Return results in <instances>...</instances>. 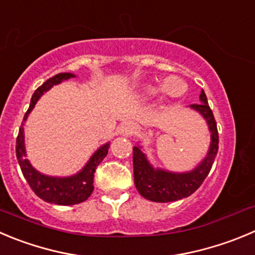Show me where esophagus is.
<instances>
[{
  "instance_id": "1",
  "label": "esophagus",
  "mask_w": 255,
  "mask_h": 255,
  "mask_svg": "<svg viewBox=\"0 0 255 255\" xmlns=\"http://www.w3.org/2000/svg\"><path fill=\"white\" fill-rule=\"evenodd\" d=\"M136 124L131 123V121H129V123H124L123 125L120 126V132L124 135H132L136 132Z\"/></svg>"
}]
</instances>
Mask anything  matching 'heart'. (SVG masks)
Wrapping results in <instances>:
<instances>
[{"instance_id": "b5f03b06", "label": "heart", "mask_w": 255, "mask_h": 255, "mask_svg": "<svg viewBox=\"0 0 255 255\" xmlns=\"http://www.w3.org/2000/svg\"><path fill=\"white\" fill-rule=\"evenodd\" d=\"M161 89L164 93L169 94V95H179V94H181V90H183V82H181V80L176 79V77H170V79H166L165 81L162 82Z\"/></svg>"}]
</instances>
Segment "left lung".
<instances>
[{"instance_id": "8db88e82", "label": "left lung", "mask_w": 255, "mask_h": 255, "mask_svg": "<svg viewBox=\"0 0 255 255\" xmlns=\"http://www.w3.org/2000/svg\"><path fill=\"white\" fill-rule=\"evenodd\" d=\"M200 104H193L191 108L202 114L209 125L212 132V144H210L208 156L196 169L190 173L174 174L168 171L155 170L145 155L137 146L132 149V164H134V180L137 191L144 198L156 203L175 202L179 199L191 195L209 174L215 156L219 149V135H218L217 121L213 115L212 109L208 104L207 95L204 91L200 94Z\"/></svg>"}]
</instances>
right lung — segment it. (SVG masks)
Wrapping results in <instances>:
<instances>
[{"label":"right lung","mask_w":255,"mask_h":255,"mask_svg":"<svg viewBox=\"0 0 255 255\" xmlns=\"http://www.w3.org/2000/svg\"><path fill=\"white\" fill-rule=\"evenodd\" d=\"M70 77H74V75L70 74V72L57 74L46 80L40 87H37V90L33 93L32 98H31L30 108H28L27 113L25 114L23 121L26 120L30 111L35 106L36 101L40 99V96L43 93L50 90L53 85L60 84L61 81L70 79ZM23 121L16 139V156L17 160H18V164H20L21 171H22L23 176L27 180L28 185L32 189L33 193L45 202L53 203V204L57 205H74L85 202L93 193L94 174H95L99 164L108 155L110 144H105L104 146H101L91 156L86 166L76 175L70 176V178H51V176L42 175L38 171H36L31 166L28 160L25 159L26 151L25 142H23Z\"/></svg>","instance_id":"right-lung-1"}]
</instances>
